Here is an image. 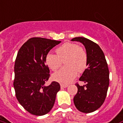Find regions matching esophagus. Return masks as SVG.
<instances>
[{
  "instance_id": "1",
  "label": "esophagus",
  "mask_w": 123,
  "mask_h": 123,
  "mask_svg": "<svg viewBox=\"0 0 123 123\" xmlns=\"http://www.w3.org/2000/svg\"><path fill=\"white\" fill-rule=\"evenodd\" d=\"M68 85H65V84H61V88H66L68 87Z\"/></svg>"
}]
</instances>
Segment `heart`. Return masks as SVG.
I'll return each instance as SVG.
<instances>
[{
  "label": "heart",
  "instance_id": "heart-1",
  "mask_svg": "<svg viewBox=\"0 0 123 123\" xmlns=\"http://www.w3.org/2000/svg\"><path fill=\"white\" fill-rule=\"evenodd\" d=\"M55 55L49 53L45 57L48 67L55 71L61 67L62 61L65 66L53 75V80L58 82L68 84L76 77L78 72L81 73L87 66V54L85 50L75 43L66 42L57 48Z\"/></svg>",
  "mask_w": 123,
  "mask_h": 123
}]
</instances>
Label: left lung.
Here are the masks:
<instances>
[{
    "mask_svg": "<svg viewBox=\"0 0 123 123\" xmlns=\"http://www.w3.org/2000/svg\"><path fill=\"white\" fill-rule=\"evenodd\" d=\"M72 41L82 43L87 54V68L80 81L85 83L80 86L74 98L75 106L83 113L93 112L104 102L110 83L109 69L105 55L97 43L83 37H76Z\"/></svg>",
    "mask_w": 123,
    "mask_h": 123,
    "instance_id": "left-lung-1",
    "label": "left lung"
}]
</instances>
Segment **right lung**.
<instances>
[{
	"mask_svg": "<svg viewBox=\"0 0 123 123\" xmlns=\"http://www.w3.org/2000/svg\"><path fill=\"white\" fill-rule=\"evenodd\" d=\"M61 42L43 38H32L18 53L14 65L15 96L20 104L32 115H45L53 107L61 87L56 81L45 85L50 76L45 57L50 50Z\"/></svg>",
	"mask_w": 123,
	"mask_h": 123,
	"instance_id": "right-lung-1",
	"label": "right lung"
}]
</instances>
